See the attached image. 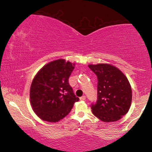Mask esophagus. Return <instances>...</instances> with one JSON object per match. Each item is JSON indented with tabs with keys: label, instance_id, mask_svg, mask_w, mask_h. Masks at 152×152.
Instances as JSON below:
<instances>
[{
	"label": "esophagus",
	"instance_id": "esophagus-1",
	"mask_svg": "<svg viewBox=\"0 0 152 152\" xmlns=\"http://www.w3.org/2000/svg\"><path fill=\"white\" fill-rule=\"evenodd\" d=\"M80 101H84V100L86 99V96H81L80 98Z\"/></svg>",
	"mask_w": 152,
	"mask_h": 152
}]
</instances>
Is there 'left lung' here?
Wrapping results in <instances>:
<instances>
[{
    "instance_id": "8db88e82",
    "label": "left lung",
    "mask_w": 152,
    "mask_h": 152,
    "mask_svg": "<svg viewBox=\"0 0 152 152\" xmlns=\"http://www.w3.org/2000/svg\"><path fill=\"white\" fill-rule=\"evenodd\" d=\"M88 67L98 79L97 101L91 106L93 115L107 123L121 119L132 104V91L127 78L109 64H90Z\"/></svg>"
}]
</instances>
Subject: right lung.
Returning <instances> with one entry per match:
<instances>
[{
  "label": "right lung",
  "instance_id": "obj_1",
  "mask_svg": "<svg viewBox=\"0 0 152 152\" xmlns=\"http://www.w3.org/2000/svg\"><path fill=\"white\" fill-rule=\"evenodd\" d=\"M74 64L59 59L45 65L33 78L30 102L41 119L56 123L69 114L79 98L68 82Z\"/></svg>",
  "mask_w": 152,
  "mask_h": 152
}]
</instances>
